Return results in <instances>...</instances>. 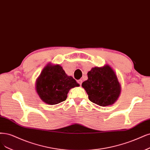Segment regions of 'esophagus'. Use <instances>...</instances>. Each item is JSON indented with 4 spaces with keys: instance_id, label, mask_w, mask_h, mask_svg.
I'll use <instances>...</instances> for the list:
<instances>
[{
    "instance_id": "esophagus-1",
    "label": "esophagus",
    "mask_w": 150,
    "mask_h": 150,
    "mask_svg": "<svg viewBox=\"0 0 150 150\" xmlns=\"http://www.w3.org/2000/svg\"><path fill=\"white\" fill-rule=\"evenodd\" d=\"M77 82H78V83H79L80 85H81L82 83V79H79V80L77 81Z\"/></svg>"
}]
</instances>
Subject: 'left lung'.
Listing matches in <instances>:
<instances>
[{"instance_id": "left-lung-1", "label": "left lung", "mask_w": 150, "mask_h": 150, "mask_svg": "<svg viewBox=\"0 0 150 150\" xmlns=\"http://www.w3.org/2000/svg\"><path fill=\"white\" fill-rule=\"evenodd\" d=\"M88 79L82 82L89 99L100 106L114 104L119 97L121 86L117 75L110 66L95 67L87 73Z\"/></svg>"}]
</instances>
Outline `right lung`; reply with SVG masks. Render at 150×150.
Here are the masks:
<instances>
[{"mask_svg":"<svg viewBox=\"0 0 150 150\" xmlns=\"http://www.w3.org/2000/svg\"><path fill=\"white\" fill-rule=\"evenodd\" d=\"M72 76H68L59 65L46 66L36 82V90L46 104L55 105L64 101L69 91L79 86Z\"/></svg>","mask_w":150,"mask_h":150,"instance_id":"right-lung-1","label":"right lung"}]
</instances>
